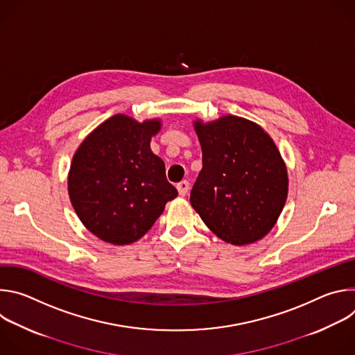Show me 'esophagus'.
Here are the masks:
<instances>
[{
  "mask_svg": "<svg viewBox=\"0 0 355 355\" xmlns=\"http://www.w3.org/2000/svg\"><path fill=\"white\" fill-rule=\"evenodd\" d=\"M177 189H178V193H180V195H185V193L188 192V189H189V182H188L187 180L178 182V184H177Z\"/></svg>",
  "mask_w": 355,
  "mask_h": 355,
  "instance_id": "esophagus-1",
  "label": "esophagus"
}]
</instances>
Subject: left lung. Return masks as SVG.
I'll list each match as a JSON object with an SVG mask.
<instances>
[{
    "label": "left lung",
    "mask_w": 355,
    "mask_h": 355,
    "mask_svg": "<svg viewBox=\"0 0 355 355\" xmlns=\"http://www.w3.org/2000/svg\"><path fill=\"white\" fill-rule=\"evenodd\" d=\"M202 170L191 189V205L222 240L243 245L264 237L281 215L286 168L272 139L256 123L223 116L195 122Z\"/></svg>",
    "instance_id": "left-lung-1"
}]
</instances>
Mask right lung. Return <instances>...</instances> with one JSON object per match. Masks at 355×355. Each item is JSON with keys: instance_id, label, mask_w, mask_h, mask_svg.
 I'll list each match as a JSON object with an SVG mask.
<instances>
[{"instance_id": "1", "label": "right lung", "mask_w": 355, "mask_h": 355, "mask_svg": "<svg viewBox=\"0 0 355 355\" xmlns=\"http://www.w3.org/2000/svg\"><path fill=\"white\" fill-rule=\"evenodd\" d=\"M159 121L139 123L115 115L99 125L74 155L69 193L84 226L101 240L129 244L155 225L178 192L164 162L151 153Z\"/></svg>"}]
</instances>
